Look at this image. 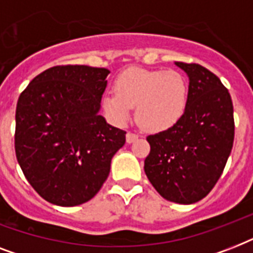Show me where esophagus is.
<instances>
[{"instance_id": "obj_1", "label": "esophagus", "mask_w": 253, "mask_h": 253, "mask_svg": "<svg viewBox=\"0 0 253 253\" xmlns=\"http://www.w3.org/2000/svg\"><path fill=\"white\" fill-rule=\"evenodd\" d=\"M138 138H139V135L134 134V132H127V134H126V142L127 143L135 142V140H136Z\"/></svg>"}]
</instances>
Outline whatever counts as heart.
<instances>
[{
  "mask_svg": "<svg viewBox=\"0 0 253 253\" xmlns=\"http://www.w3.org/2000/svg\"><path fill=\"white\" fill-rule=\"evenodd\" d=\"M189 102L186 77L177 71L128 68L115 80V91L103 95L106 115L122 125L136 106V119L150 131H166L178 123Z\"/></svg>",
  "mask_w": 253,
  "mask_h": 253,
  "instance_id": "heart-1",
  "label": "heart"
}]
</instances>
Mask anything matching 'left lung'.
I'll return each mask as SVG.
<instances>
[{
    "label": "left lung",
    "mask_w": 253,
    "mask_h": 253,
    "mask_svg": "<svg viewBox=\"0 0 253 253\" xmlns=\"http://www.w3.org/2000/svg\"><path fill=\"white\" fill-rule=\"evenodd\" d=\"M189 77V102L177 125L147 136L144 172L163 198L190 205L215 186L235 134L231 95L218 77L194 63L176 61Z\"/></svg>",
    "instance_id": "obj_1"
}]
</instances>
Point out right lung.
I'll use <instances>...</instances> for the list:
<instances>
[{
	"label": "right lung",
	"instance_id": "right-lung-1",
	"mask_svg": "<svg viewBox=\"0 0 253 253\" xmlns=\"http://www.w3.org/2000/svg\"><path fill=\"white\" fill-rule=\"evenodd\" d=\"M110 71L87 65L45 69L18 98L14 146L35 192L57 206H77L98 193L126 131L99 115Z\"/></svg>",
	"mask_w": 253,
	"mask_h": 253
}]
</instances>
